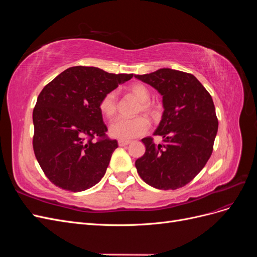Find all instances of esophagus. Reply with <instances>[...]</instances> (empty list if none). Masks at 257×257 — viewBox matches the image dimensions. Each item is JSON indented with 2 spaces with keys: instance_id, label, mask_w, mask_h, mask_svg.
Here are the masks:
<instances>
[{
  "instance_id": "esophagus-1",
  "label": "esophagus",
  "mask_w": 257,
  "mask_h": 257,
  "mask_svg": "<svg viewBox=\"0 0 257 257\" xmlns=\"http://www.w3.org/2000/svg\"><path fill=\"white\" fill-rule=\"evenodd\" d=\"M130 143H131L130 141H124V139H119V141H118V145H119L120 147H125V146H127Z\"/></svg>"
}]
</instances>
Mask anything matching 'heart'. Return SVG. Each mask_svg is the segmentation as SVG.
Listing matches in <instances>:
<instances>
[{"mask_svg": "<svg viewBox=\"0 0 257 257\" xmlns=\"http://www.w3.org/2000/svg\"><path fill=\"white\" fill-rule=\"evenodd\" d=\"M128 92L137 98L139 106L137 112H144L151 119L157 118L158 109L151 100L150 91L143 83H134L128 88ZM98 108L106 118L111 119L118 111V97H116L115 91H108L100 97ZM149 128V123L147 119L142 115L135 116V118H118L114 120L110 125V134L119 139H131L144 135Z\"/></svg>", "mask_w": 257, "mask_h": 257, "instance_id": "obj_1", "label": "heart"}]
</instances>
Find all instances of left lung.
Returning a JSON list of instances; mask_svg holds the SVG:
<instances>
[{
  "label": "left lung",
  "instance_id": "left-lung-1",
  "mask_svg": "<svg viewBox=\"0 0 257 257\" xmlns=\"http://www.w3.org/2000/svg\"><path fill=\"white\" fill-rule=\"evenodd\" d=\"M163 96L164 112L154 135L142 142L146 152L135 162L143 180L155 189L176 190L191 182L206 165L217 133L211 95L194 75L170 68L136 75Z\"/></svg>",
  "mask_w": 257,
  "mask_h": 257
}]
</instances>
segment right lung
<instances>
[{
	"instance_id": "1",
	"label": "right lung",
	"mask_w": 257,
	"mask_h": 257,
	"mask_svg": "<svg viewBox=\"0 0 257 257\" xmlns=\"http://www.w3.org/2000/svg\"><path fill=\"white\" fill-rule=\"evenodd\" d=\"M132 77L73 66L45 85L33 110V150L54 185L81 192L104 177L118 143L106 135L99 99Z\"/></svg>"
}]
</instances>
